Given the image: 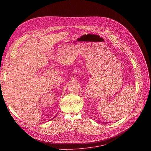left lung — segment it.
Returning a JSON list of instances; mask_svg holds the SVG:
<instances>
[{
	"instance_id": "8db88e82",
	"label": "left lung",
	"mask_w": 151,
	"mask_h": 151,
	"mask_svg": "<svg viewBox=\"0 0 151 151\" xmlns=\"http://www.w3.org/2000/svg\"><path fill=\"white\" fill-rule=\"evenodd\" d=\"M103 123H104V124H107V122H103ZM107 123H108V122H107Z\"/></svg>"
}]
</instances>
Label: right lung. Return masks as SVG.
Masks as SVG:
<instances>
[{
	"instance_id": "1",
	"label": "right lung",
	"mask_w": 151,
	"mask_h": 151,
	"mask_svg": "<svg viewBox=\"0 0 151 151\" xmlns=\"http://www.w3.org/2000/svg\"><path fill=\"white\" fill-rule=\"evenodd\" d=\"M56 115H55V116H54V118H52V119H54V118L56 116Z\"/></svg>"
}]
</instances>
